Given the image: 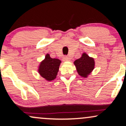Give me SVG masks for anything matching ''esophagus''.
<instances>
[{
	"mask_svg": "<svg viewBox=\"0 0 126 126\" xmlns=\"http://www.w3.org/2000/svg\"><path fill=\"white\" fill-rule=\"evenodd\" d=\"M63 60L64 62L69 61V60H70V58H69V57H67V56H64V57H63Z\"/></svg>",
	"mask_w": 126,
	"mask_h": 126,
	"instance_id": "obj_1",
	"label": "esophagus"
}]
</instances>
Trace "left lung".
<instances>
[{
	"label": "left lung",
	"instance_id": "obj_1",
	"mask_svg": "<svg viewBox=\"0 0 126 126\" xmlns=\"http://www.w3.org/2000/svg\"><path fill=\"white\" fill-rule=\"evenodd\" d=\"M78 74L83 78H87L95 67L94 59L83 53L80 58L74 62Z\"/></svg>",
	"mask_w": 126,
	"mask_h": 126
}]
</instances>
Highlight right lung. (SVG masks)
<instances>
[{
  "label": "right lung",
  "instance_id": "add662e5",
  "mask_svg": "<svg viewBox=\"0 0 126 126\" xmlns=\"http://www.w3.org/2000/svg\"><path fill=\"white\" fill-rule=\"evenodd\" d=\"M61 61L58 59H52L48 54L40 63L38 69L40 75L48 81L54 80L57 75Z\"/></svg>",
  "mask_w": 126,
  "mask_h": 126
}]
</instances>
